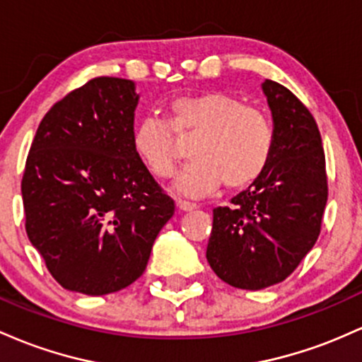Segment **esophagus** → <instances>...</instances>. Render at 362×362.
I'll list each match as a JSON object with an SVG mask.
<instances>
[{
  "instance_id": "esophagus-1",
  "label": "esophagus",
  "mask_w": 362,
  "mask_h": 362,
  "mask_svg": "<svg viewBox=\"0 0 362 362\" xmlns=\"http://www.w3.org/2000/svg\"><path fill=\"white\" fill-rule=\"evenodd\" d=\"M176 205H177V209L181 210V212H189V210L197 209V205H194V203L186 202V200H177Z\"/></svg>"
}]
</instances>
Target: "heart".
<instances>
[{"instance_id":"1","label":"heart","mask_w":362,"mask_h":362,"mask_svg":"<svg viewBox=\"0 0 362 362\" xmlns=\"http://www.w3.org/2000/svg\"><path fill=\"white\" fill-rule=\"evenodd\" d=\"M177 138L197 136L189 148L193 162L177 177L188 197L212 194L224 186L241 192L269 168L275 129L262 109L224 90L177 95L168 103V119L141 117L132 132V147L150 176L164 180L174 173Z\"/></svg>"}]
</instances>
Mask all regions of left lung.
I'll list each match as a JSON object with an SVG mask.
<instances>
[{
  "label": "left lung",
  "instance_id": "left-lung-1",
  "mask_svg": "<svg viewBox=\"0 0 362 362\" xmlns=\"http://www.w3.org/2000/svg\"><path fill=\"white\" fill-rule=\"evenodd\" d=\"M275 148L263 176L214 209L206 259L218 279L258 291L284 282L315 246L328 198L318 124L289 88L263 82Z\"/></svg>",
  "mask_w": 362,
  "mask_h": 362
}]
</instances>
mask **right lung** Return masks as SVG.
<instances>
[{
  "label": "right lung",
  "instance_id": "add662e5",
  "mask_svg": "<svg viewBox=\"0 0 362 362\" xmlns=\"http://www.w3.org/2000/svg\"><path fill=\"white\" fill-rule=\"evenodd\" d=\"M132 80L97 76L40 121L22 177L28 239L61 287L87 296L141 277L176 205L132 147Z\"/></svg>",
  "mask_w": 362,
  "mask_h": 362
}]
</instances>
